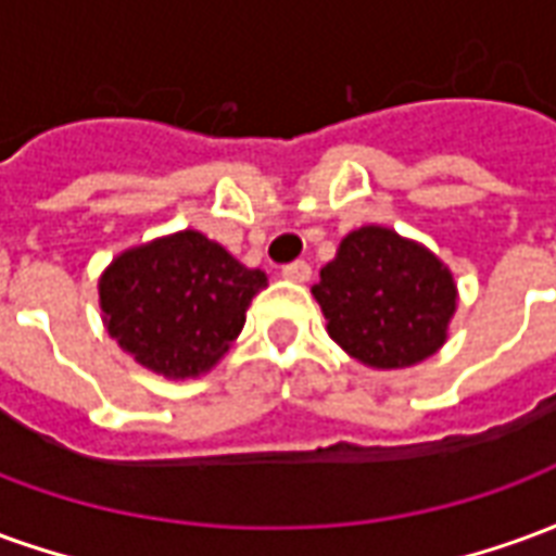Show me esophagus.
Masks as SVG:
<instances>
[{
    "mask_svg": "<svg viewBox=\"0 0 556 556\" xmlns=\"http://www.w3.org/2000/svg\"><path fill=\"white\" fill-rule=\"evenodd\" d=\"M282 277L291 279V282H306L313 277V267H309V262H291V265L282 267Z\"/></svg>",
    "mask_w": 556,
    "mask_h": 556,
    "instance_id": "1",
    "label": "esophagus"
}]
</instances>
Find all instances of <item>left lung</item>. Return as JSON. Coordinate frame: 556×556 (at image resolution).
I'll list each match as a JSON object with an SVG mask.
<instances>
[{
	"label": "left lung",
	"instance_id": "left-lung-1",
	"mask_svg": "<svg viewBox=\"0 0 556 556\" xmlns=\"http://www.w3.org/2000/svg\"><path fill=\"white\" fill-rule=\"evenodd\" d=\"M327 333L375 369H402L441 349L455 313L450 270L381 226L351 231L313 286Z\"/></svg>",
	"mask_w": 556,
	"mask_h": 556
}]
</instances>
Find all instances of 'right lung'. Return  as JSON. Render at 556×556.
<instances>
[{
  "mask_svg": "<svg viewBox=\"0 0 556 556\" xmlns=\"http://www.w3.org/2000/svg\"><path fill=\"white\" fill-rule=\"evenodd\" d=\"M265 282L262 270L243 267L205 235L178 231L110 265L101 279L103 321L146 369L190 378L229 351Z\"/></svg>",
  "mask_w": 556,
  "mask_h": 556,
  "instance_id": "1",
  "label": "right lung"
}]
</instances>
